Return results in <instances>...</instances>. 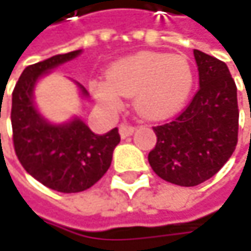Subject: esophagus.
<instances>
[{
  "label": "esophagus",
  "mask_w": 251,
  "mask_h": 251,
  "mask_svg": "<svg viewBox=\"0 0 251 251\" xmlns=\"http://www.w3.org/2000/svg\"><path fill=\"white\" fill-rule=\"evenodd\" d=\"M133 130H135V127L132 125H127V124H122L119 126V133H121L122 138H127L129 135L133 133Z\"/></svg>",
  "instance_id": "obj_1"
}]
</instances>
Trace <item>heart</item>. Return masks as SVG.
<instances>
[{"label": "heart", "mask_w": 251, "mask_h": 251, "mask_svg": "<svg viewBox=\"0 0 251 251\" xmlns=\"http://www.w3.org/2000/svg\"><path fill=\"white\" fill-rule=\"evenodd\" d=\"M193 85V71L181 55L139 52L116 62L107 79L94 85L97 100L116 110L122 96H133L136 112L147 119H164L187 100Z\"/></svg>", "instance_id": "obj_1"}]
</instances>
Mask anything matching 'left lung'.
Wrapping results in <instances>:
<instances>
[{
  "instance_id": "1",
  "label": "left lung",
  "mask_w": 251,
  "mask_h": 251,
  "mask_svg": "<svg viewBox=\"0 0 251 251\" xmlns=\"http://www.w3.org/2000/svg\"><path fill=\"white\" fill-rule=\"evenodd\" d=\"M199 90L172 122L154 126L150 166L163 180L198 186L215 176L238 141L237 85L226 62L193 49Z\"/></svg>"
}]
</instances>
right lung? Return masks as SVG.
<instances>
[{
	"mask_svg": "<svg viewBox=\"0 0 251 251\" xmlns=\"http://www.w3.org/2000/svg\"><path fill=\"white\" fill-rule=\"evenodd\" d=\"M79 52L55 55L28 65L13 90L11 126L16 155L28 175L62 193L82 192L97 183L109 170L113 150L121 142L118 127L96 135L79 119L68 125H50L34 109L36 81ZM81 88L87 96L85 88Z\"/></svg>",
	"mask_w": 251,
	"mask_h": 251,
	"instance_id": "obj_1",
	"label": "right lung"
}]
</instances>
